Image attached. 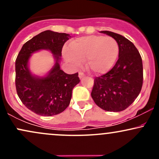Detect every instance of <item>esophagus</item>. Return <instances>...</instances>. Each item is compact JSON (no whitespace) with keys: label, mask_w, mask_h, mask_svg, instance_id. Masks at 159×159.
Listing matches in <instances>:
<instances>
[{"label":"esophagus","mask_w":159,"mask_h":159,"mask_svg":"<svg viewBox=\"0 0 159 159\" xmlns=\"http://www.w3.org/2000/svg\"><path fill=\"white\" fill-rule=\"evenodd\" d=\"M84 75H85L84 74L83 72H80L79 73H78V76H79V78H83L84 76Z\"/></svg>","instance_id":"obj_1"}]
</instances>
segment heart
Listing matches in <instances>:
<instances>
[{
    "mask_svg": "<svg viewBox=\"0 0 159 159\" xmlns=\"http://www.w3.org/2000/svg\"><path fill=\"white\" fill-rule=\"evenodd\" d=\"M120 52L119 44L111 36H82L69 43V52L65 54L67 61L79 66L85 61L87 69L96 75L108 72L114 65Z\"/></svg>",
    "mask_w": 159,
    "mask_h": 159,
    "instance_id": "heart-1",
    "label": "heart"
}]
</instances>
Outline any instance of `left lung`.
Segmentation results:
<instances>
[{"label":"left lung","mask_w":159,"mask_h":159,"mask_svg":"<svg viewBox=\"0 0 159 159\" xmlns=\"http://www.w3.org/2000/svg\"><path fill=\"white\" fill-rule=\"evenodd\" d=\"M119 44V58L106 74L94 79L91 96L103 110L119 112L126 109L139 95L143 85V63L139 52L120 34L103 30Z\"/></svg>","instance_id":"1"}]
</instances>
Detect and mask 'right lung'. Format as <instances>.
<instances>
[{
	"label": "right lung",
	"instance_id": "right-lung-1",
	"mask_svg": "<svg viewBox=\"0 0 159 159\" xmlns=\"http://www.w3.org/2000/svg\"><path fill=\"white\" fill-rule=\"evenodd\" d=\"M69 34L45 30L23 45L16 61V87L21 102L35 114L44 116L57 115L69 106L72 89L80 82L78 73H65L60 67L61 52ZM48 50L56 64L45 77L32 75L28 61L33 52Z\"/></svg>",
	"mask_w": 159,
	"mask_h": 159
}]
</instances>
